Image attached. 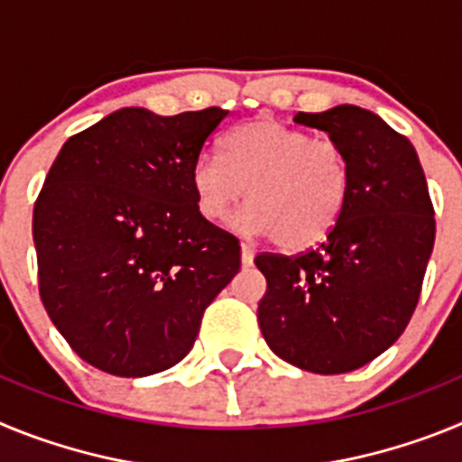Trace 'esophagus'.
<instances>
[{"label":"esophagus","mask_w":462,"mask_h":462,"mask_svg":"<svg viewBox=\"0 0 462 462\" xmlns=\"http://www.w3.org/2000/svg\"><path fill=\"white\" fill-rule=\"evenodd\" d=\"M240 261H243V266H252V261H254V247L252 245H240Z\"/></svg>","instance_id":"1"}]
</instances>
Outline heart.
Returning <instances> with one entry per match:
<instances>
[{"label":"heart","instance_id":"heart-1","mask_svg":"<svg viewBox=\"0 0 462 462\" xmlns=\"http://www.w3.org/2000/svg\"><path fill=\"white\" fill-rule=\"evenodd\" d=\"M219 157H201L189 173L206 222H224L245 194L250 203L234 217L245 236H273L300 250L336 226L349 194V166L336 141L261 117L228 134Z\"/></svg>","mask_w":462,"mask_h":462}]
</instances>
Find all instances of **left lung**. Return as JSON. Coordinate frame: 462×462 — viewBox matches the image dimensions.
<instances>
[{
  "label": "left lung",
  "instance_id": "left-lung-1",
  "mask_svg": "<svg viewBox=\"0 0 462 462\" xmlns=\"http://www.w3.org/2000/svg\"><path fill=\"white\" fill-rule=\"evenodd\" d=\"M293 120L340 145L349 194L314 250L256 256L268 282L259 326L282 361L317 374L352 373L410 324L435 243V210L414 145L377 113L342 104Z\"/></svg>",
  "mask_w": 462,
  "mask_h": 462
}]
</instances>
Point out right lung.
Here are the masks:
<instances>
[{
    "label": "right lung",
    "mask_w": 462,
    "mask_h": 462,
    "mask_svg": "<svg viewBox=\"0 0 462 462\" xmlns=\"http://www.w3.org/2000/svg\"><path fill=\"white\" fill-rule=\"evenodd\" d=\"M228 110L120 108L62 145L34 206L48 317L94 368L148 377L194 346L240 245L196 212L191 166Z\"/></svg>",
    "instance_id": "right-lung-1"
}]
</instances>
